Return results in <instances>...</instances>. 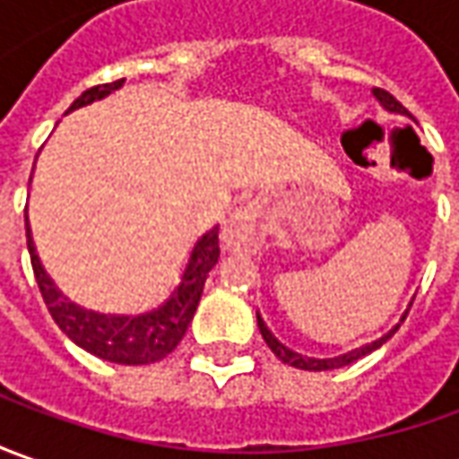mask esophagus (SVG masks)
<instances>
[{
	"instance_id": "obj_1",
	"label": "esophagus",
	"mask_w": 459,
	"mask_h": 459,
	"mask_svg": "<svg viewBox=\"0 0 459 459\" xmlns=\"http://www.w3.org/2000/svg\"><path fill=\"white\" fill-rule=\"evenodd\" d=\"M223 246L229 251H246V254H254L264 241V230H261V221L256 208L248 203L244 208H238L236 213L230 215L223 226Z\"/></svg>"
}]
</instances>
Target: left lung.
Here are the masks:
<instances>
[{
    "mask_svg": "<svg viewBox=\"0 0 459 459\" xmlns=\"http://www.w3.org/2000/svg\"><path fill=\"white\" fill-rule=\"evenodd\" d=\"M373 96H376V101L381 103L386 111H391V114H402V117H409V111L403 108L402 103L396 101L388 91H384V88H373ZM409 307H411V302H409ZM409 307L403 309V315L399 317V323L394 325L391 330H386L381 338H376L373 342H366V345H360V348H353V351H348V353H342V356H335V358H309V356H302V353H294L292 348H287L284 342H279L277 335L266 327V323H264V317H261L259 312H256V323H259V333L261 338L266 340V345L272 348V353L281 360V363H287V366H294V368H302V371H333V368H342V366H351L353 360H358V358L368 356V353H373L376 348H381L384 342H386L396 330H399V325L406 320V315H409Z\"/></svg>",
    "mask_w": 459,
    "mask_h": 459,
    "instance_id": "left-lung-1",
    "label": "left lung"
}]
</instances>
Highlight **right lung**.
I'll return each instance as SVG.
<instances>
[{
    "label": "right lung",
    "mask_w": 459,
    "mask_h": 459,
    "mask_svg": "<svg viewBox=\"0 0 459 459\" xmlns=\"http://www.w3.org/2000/svg\"><path fill=\"white\" fill-rule=\"evenodd\" d=\"M121 86H124V78L114 81V83L88 88L71 103V108L65 114L83 108L88 103L101 101L108 93L119 91ZM24 229H27V248H30L32 272H35L42 299H45L57 327L78 348H83L103 360L121 363V366H144V363L162 360L180 345V340L187 333V325L193 323V315L198 309L208 272L218 264V256H221L218 226H213L195 241L190 256H187V264H185L180 284L172 290V294L162 305L147 309V312H139V315H106V312L75 305L57 290L56 281L45 272L40 256H38L27 211H24Z\"/></svg>",
    "instance_id": "add662e5"
}]
</instances>
